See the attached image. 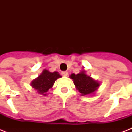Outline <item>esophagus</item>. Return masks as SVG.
Segmentation results:
<instances>
[{
  "mask_svg": "<svg viewBox=\"0 0 132 132\" xmlns=\"http://www.w3.org/2000/svg\"><path fill=\"white\" fill-rule=\"evenodd\" d=\"M62 76L66 77L68 75V72H66V71H63V72H62Z\"/></svg>",
  "mask_w": 132,
  "mask_h": 132,
  "instance_id": "1",
  "label": "esophagus"
}]
</instances>
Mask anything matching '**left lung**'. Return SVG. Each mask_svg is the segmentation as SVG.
Segmentation results:
<instances>
[{"label": "left lung", "mask_w": 132, "mask_h": 132, "mask_svg": "<svg viewBox=\"0 0 132 132\" xmlns=\"http://www.w3.org/2000/svg\"><path fill=\"white\" fill-rule=\"evenodd\" d=\"M70 77L73 80L76 89L81 94V96L94 94L100 86L99 82L86 74L85 71H81L78 74H71Z\"/></svg>", "instance_id": "8db88e82"}]
</instances>
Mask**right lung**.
<instances>
[{
    "instance_id": "obj_1",
    "label": "right lung",
    "mask_w": 132,
    "mask_h": 132,
    "mask_svg": "<svg viewBox=\"0 0 132 132\" xmlns=\"http://www.w3.org/2000/svg\"><path fill=\"white\" fill-rule=\"evenodd\" d=\"M61 77L62 76L57 72H51L48 70L44 69L42 71V74L35 79L31 85L34 89L38 91L39 94L46 96V93L48 91L50 88L53 87L55 81Z\"/></svg>"
}]
</instances>
